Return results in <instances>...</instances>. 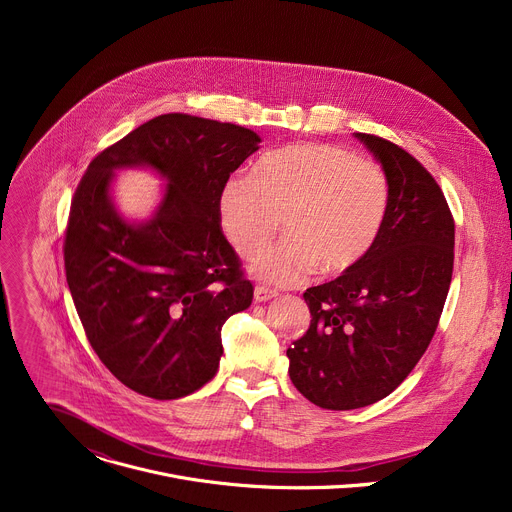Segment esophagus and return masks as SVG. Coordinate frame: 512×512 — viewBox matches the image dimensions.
Wrapping results in <instances>:
<instances>
[{"instance_id":"esophagus-1","label":"esophagus","mask_w":512,"mask_h":512,"mask_svg":"<svg viewBox=\"0 0 512 512\" xmlns=\"http://www.w3.org/2000/svg\"><path fill=\"white\" fill-rule=\"evenodd\" d=\"M275 296H277L275 289H269L265 285H257L255 287V302H267V300H271Z\"/></svg>"}]
</instances>
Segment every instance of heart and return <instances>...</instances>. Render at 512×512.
<instances>
[{"mask_svg":"<svg viewBox=\"0 0 512 512\" xmlns=\"http://www.w3.org/2000/svg\"><path fill=\"white\" fill-rule=\"evenodd\" d=\"M389 210L385 172L332 143H294L263 154L249 174H233L218 194V218L235 251L271 285H296L316 267L338 275L375 245Z\"/></svg>","mask_w":512,"mask_h":512,"instance_id":"1","label":"heart"}]
</instances>
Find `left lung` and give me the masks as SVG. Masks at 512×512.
Wrapping results in <instances>:
<instances>
[{"instance_id":"1","label":"left lung","mask_w":512,"mask_h":512,"mask_svg":"<svg viewBox=\"0 0 512 512\" xmlns=\"http://www.w3.org/2000/svg\"><path fill=\"white\" fill-rule=\"evenodd\" d=\"M389 182L383 229L364 259L306 289L312 320L287 348L289 379L322 409L393 393L427 350L454 271V216L433 176L389 139L356 133Z\"/></svg>"}]
</instances>
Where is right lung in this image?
I'll use <instances>...</instances> for the list:
<instances>
[{
	"label": "right lung",
	"mask_w": 512,
	"mask_h": 512,
	"mask_svg": "<svg viewBox=\"0 0 512 512\" xmlns=\"http://www.w3.org/2000/svg\"><path fill=\"white\" fill-rule=\"evenodd\" d=\"M241 125L168 113L103 150L72 196L64 271L85 334L131 391L178 399L218 371L227 318L253 302V283L223 235L218 194L259 150ZM148 165L169 180L148 224L131 226L108 196L119 167Z\"/></svg>",
	"instance_id": "add662e5"
}]
</instances>
